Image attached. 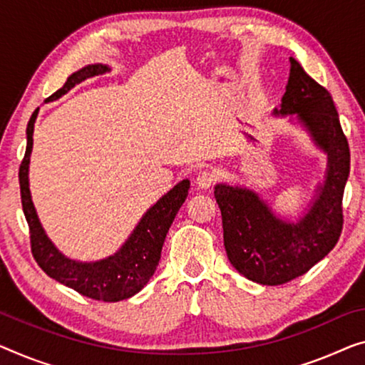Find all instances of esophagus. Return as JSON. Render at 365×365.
Masks as SVG:
<instances>
[{
	"label": "esophagus",
	"instance_id": "1",
	"mask_svg": "<svg viewBox=\"0 0 365 365\" xmlns=\"http://www.w3.org/2000/svg\"><path fill=\"white\" fill-rule=\"evenodd\" d=\"M216 182V177H215V173H211V172H208V170H205V172H201V173H198V177H197V185L200 188H210L211 185H213Z\"/></svg>",
	"mask_w": 365,
	"mask_h": 365
}]
</instances>
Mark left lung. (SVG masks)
I'll use <instances>...</instances> for the list:
<instances>
[{"mask_svg": "<svg viewBox=\"0 0 365 365\" xmlns=\"http://www.w3.org/2000/svg\"><path fill=\"white\" fill-rule=\"evenodd\" d=\"M274 114H292L326 152L328 168L317 198L298 221L275 216L252 190L225 183L215 187L227 259L239 274L260 285H282L307 274L336 246L351 168L349 144L333 98L292 57L287 91Z\"/></svg>", "mask_w": 365, "mask_h": 365, "instance_id": "left-lung-1", "label": "left lung"}]
</instances>
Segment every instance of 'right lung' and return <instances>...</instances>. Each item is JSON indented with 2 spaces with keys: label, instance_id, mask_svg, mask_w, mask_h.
I'll list each match as a JSON object with an SVG mask.
<instances>
[{
  "label": "right lung",
  "instance_id": "obj_1",
  "mask_svg": "<svg viewBox=\"0 0 365 365\" xmlns=\"http://www.w3.org/2000/svg\"><path fill=\"white\" fill-rule=\"evenodd\" d=\"M110 72V67L103 63H95L83 67L78 72L70 75L65 85L46 101H53L72 90L75 85L95 75ZM39 108L32 113L27 123V145L24 159L19 167V187L21 203L31 232V251L36 262L53 280L73 288L80 295L93 298L98 302H121L140 292L150 280L159 265L162 246H164L168 227L183 205L188 195L190 182L182 180L170 192L165 193L154 206L145 211L138 226L130 232L128 241L123 244L118 252L96 262H78L65 257L53 246L37 217L34 203L29 192V160L32 152V133Z\"/></svg>",
  "mask_w": 365,
  "mask_h": 365
}]
</instances>
